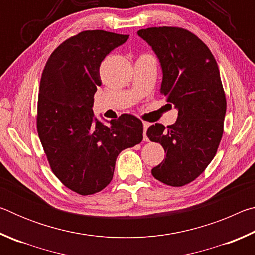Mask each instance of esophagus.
<instances>
[{"mask_svg": "<svg viewBox=\"0 0 255 255\" xmlns=\"http://www.w3.org/2000/svg\"><path fill=\"white\" fill-rule=\"evenodd\" d=\"M143 126H144V140L147 141L148 138H147V136H146V131H147V128L149 127V124L144 122V123H143Z\"/></svg>", "mask_w": 255, "mask_h": 255, "instance_id": "1", "label": "esophagus"}]
</instances>
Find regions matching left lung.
Instances as JSON below:
<instances>
[{
	"label": "left lung",
	"mask_w": 255,
	"mask_h": 255,
	"mask_svg": "<svg viewBox=\"0 0 255 255\" xmlns=\"http://www.w3.org/2000/svg\"><path fill=\"white\" fill-rule=\"evenodd\" d=\"M138 36L161 62L159 92L179 110L166 129L158 123L147 129L149 140L166 153L152 174L171 187H182L206 170L222 140L227 103L221 74L208 47L187 29L153 27L139 30Z\"/></svg>",
	"instance_id": "obj_1"
}]
</instances>
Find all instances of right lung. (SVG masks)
Listing matches in <instances>:
<instances>
[{"mask_svg": "<svg viewBox=\"0 0 255 255\" xmlns=\"http://www.w3.org/2000/svg\"><path fill=\"white\" fill-rule=\"evenodd\" d=\"M129 34L85 30L63 41L41 74L37 131L53 173L82 196L105 189L120 152L143 140V123L124 114L106 126L93 118L101 62Z\"/></svg>", "mask_w": 255, "mask_h": 255, "instance_id": "obj_1", "label": "right lung"}]
</instances>
